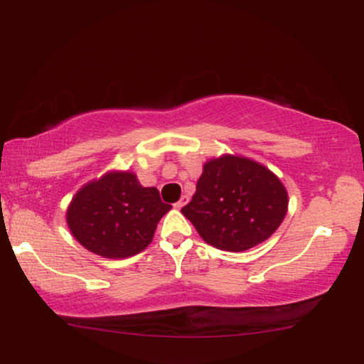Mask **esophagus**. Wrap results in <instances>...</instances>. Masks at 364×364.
Returning <instances> with one entry per match:
<instances>
[{
  "mask_svg": "<svg viewBox=\"0 0 364 364\" xmlns=\"http://www.w3.org/2000/svg\"><path fill=\"white\" fill-rule=\"evenodd\" d=\"M187 202H188V197H187V196H182L181 200H178V202L176 203V208H182L183 205H186Z\"/></svg>",
  "mask_w": 364,
  "mask_h": 364,
  "instance_id": "34e87169",
  "label": "esophagus"
}]
</instances>
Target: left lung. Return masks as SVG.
Returning a JSON list of instances; mask_svg holds the SVG:
<instances>
[{
    "mask_svg": "<svg viewBox=\"0 0 364 364\" xmlns=\"http://www.w3.org/2000/svg\"><path fill=\"white\" fill-rule=\"evenodd\" d=\"M287 210V188L270 168L225 154L203 164L196 193L181 212L208 245L243 252L270 238Z\"/></svg>",
    "mask_w": 364,
    "mask_h": 364,
    "instance_id": "left-lung-1",
    "label": "left lung"
}]
</instances>
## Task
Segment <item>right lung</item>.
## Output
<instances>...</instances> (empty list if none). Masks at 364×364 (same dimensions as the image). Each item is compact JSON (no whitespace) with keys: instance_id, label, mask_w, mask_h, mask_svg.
I'll return each instance as SVG.
<instances>
[{"instance_id":"obj_1","label":"right lung","mask_w":364,"mask_h":364,"mask_svg":"<svg viewBox=\"0 0 364 364\" xmlns=\"http://www.w3.org/2000/svg\"><path fill=\"white\" fill-rule=\"evenodd\" d=\"M156 187H144L129 171H111L76 192L66 212L73 237L104 258L137 255L152 242L171 210Z\"/></svg>"}]
</instances>
